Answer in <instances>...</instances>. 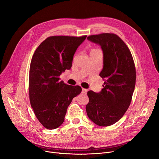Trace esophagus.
Segmentation results:
<instances>
[{"instance_id":"obj_1","label":"esophagus","mask_w":159,"mask_h":159,"mask_svg":"<svg viewBox=\"0 0 159 159\" xmlns=\"http://www.w3.org/2000/svg\"><path fill=\"white\" fill-rule=\"evenodd\" d=\"M87 92V89L85 88H82V94H86Z\"/></svg>"}]
</instances>
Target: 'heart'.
Returning a JSON list of instances; mask_svg holds the SVG:
<instances>
[{"label": "heart", "mask_w": 159, "mask_h": 159, "mask_svg": "<svg viewBox=\"0 0 159 159\" xmlns=\"http://www.w3.org/2000/svg\"><path fill=\"white\" fill-rule=\"evenodd\" d=\"M93 50H96V49H92V50H91V51H93Z\"/></svg>", "instance_id": "heart-1"}]
</instances>
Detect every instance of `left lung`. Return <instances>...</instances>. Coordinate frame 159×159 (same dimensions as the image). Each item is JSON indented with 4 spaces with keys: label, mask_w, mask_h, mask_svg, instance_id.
<instances>
[{
    "label": "left lung",
    "mask_w": 159,
    "mask_h": 159,
    "mask_svg": "<svg viewBox=\"0 0 159 159\" xmlns=\"http://www.w3.org/2000/svg\"><path fill=\"white\" fill-rule=\"evenodd\" d=\"M89 40L101 46L104 66L99 75L104 80L101 92L88 91V117L100 126L119 120L131 102L136 81L133 58L127 45L114 33L89 35Z\"/></svg>",
    "instance_id": "1"
}]
</instances>
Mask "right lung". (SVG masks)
<instances>
[{
    "mask_svg": "<svg viewBox=\"0 0 159 159\" xmlns=\"http://www.w3.org/2000/svg\"><path fill=\"white\" fill-rule=\"evenodd\" d=\"M81 37H49L36 49L30 68L29 97L36 117L48 129L59 127L72 99L80 93L79 86L60 81V75L71 68L73 55L84 41Z\"/></svg>",
    "mask_w": 159,
    "mask_h": 159,
    "instance_id": "right-lung-1",
    "label": "right lung"
}]
</instances>
